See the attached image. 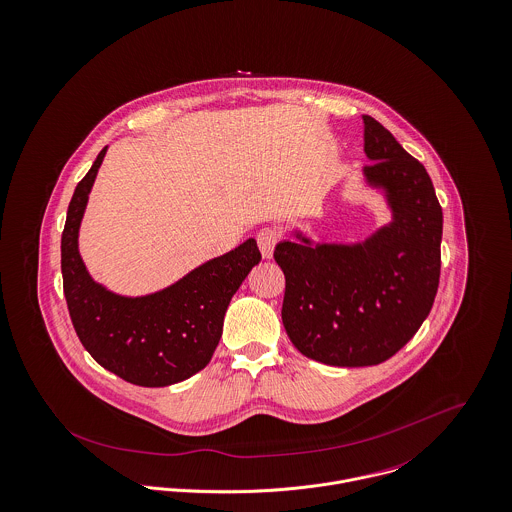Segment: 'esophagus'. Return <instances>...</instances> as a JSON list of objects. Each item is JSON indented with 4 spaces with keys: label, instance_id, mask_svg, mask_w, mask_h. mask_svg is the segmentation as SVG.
Returning <instances> with one entry per match:
<instances>
[{
    "label": "esophagus",
    "instance_id": "34e87169",
    "mask_svg": "<svg viewBox=\"0 0 512 512\" xmlns=\"http://www.w3.org/2000/svg\"><path fill=\"white\" fill-rule=\"evenodd\" d=\"M281 237H283V233H281V229L277 228H263L257 233V245L261 249L263 259H271L273 257L275 245L281 241Z\"/></svg>",
    "mask_w": 512,
    "mask_h": 512
}]
</instances>
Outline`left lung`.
<instances>
[{
	"label": "left lung",
	"mask_w": 512,
	"mask_h": 512,
	"mask_svg": "<svg viewBox=\"0 0 512 512\" xmlns=\"http://www.w3.org/2000/svg\"><path fill=\"white\" fill-rule=\"evenodd\" d=\"M365 182L381 190L391 222L357 243L281 241L283 324L294 347L334 367L379 365L418 332L440 283L442 206L422 163L363 115Z\"/></svg>",
	"instance_id": "8db88e82"
}]
</instances>
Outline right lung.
<instances>
[{
	"mask_svg": "<svg viewBox=\"0 0 512 512\" xmlns=\"http://www.w3.org/2000/svg\"><path fill=\"white\" fill-rule=\"evenodd\" d=\"M104 147L78 182L60 241L62 286L72 326L86 351L139 387H167L202 371L222 338L231 296L261 261L255 239L145 296H121L96 283L78 251V231L106 157Z\"/></svg>",
	"mask_w": 512,
	"mask_h": 512,
	"instance_id": "1",
	"label": "right lung"
}]
</instances>
